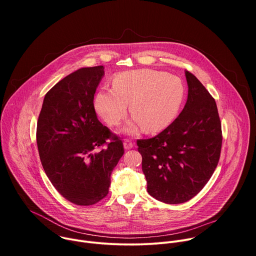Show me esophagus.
<instances>
[{"mask_svg":"<svg viewBox=\"0 0 256 256\" xmlns=\"http://www.w3.org/2000/svg\"><path fill=\"white\" fill-rule=\"evenodd\" d=\"M124 147L126 150H130L132 148H134V142H132V140L130 138H126L124 142Z\"/></svg>","mask_w":256,"mask_h":256,"instance_id":"34e87169","label":"esophagus"}]
</instances>
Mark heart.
Returning a JSON list of instances; mask_svg holds the SVG:
<instances>
[{
  "label": "heart",
  "instance_id": "1",
  "mask_svg": "<svg viewBox=\"0 0 256 256\" xmlns=\"http://www.w3.org/2000/svg\"><path fill=\"white\" fill-rule=\"evenodd\" d=\"M184 99L181 81L168 72L142 68L120 72L112 89L102 88L94 96L97 114L110 126H120L130 112L134 116L124 128L134 134L144 126L154 132L169 126L178 116Z\"/></svg>",
  "mask_w": 256,
  "mask_h": 256
}]
</instances>
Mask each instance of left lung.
<instances>
[{"instance_id":"left-lung-1","label":"left lung","mask_w":256,"mask_h":256,"mask_svg":"<svg viewBox=\"0 0 256 256\" xmlns=\"http://www.w3.org/2000/svg\"><path fill=\"white\" fill-rule=\"evenodd\" d=\"M188 101L178 118L156 136L138 140L150 196L165 204L186 202L212 177L222 148V128L214 99L186 70Z\"/></svg>"}]
</instances>
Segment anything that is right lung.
Segmentation results:
<instances>
[{
  "mask_svg": "<svg viewBox=\"0 0 256 256\" xmlns=\"http://www.w3.org/2000/svg\"><path fill=\"white\" fill-rule=\"evenodd\" d=\"M103 76L104 66H97L64 77L46 94L38 120L36 140L46 174L66 200L78 206L107 196L112 172L124 153L120 136L98 120L94 109Z\"/></svg>",
  "mask_w": 256,
  "mask_h": 256,
  "instance_id": "1",
  "label": "right lung"
}]
</instances>
